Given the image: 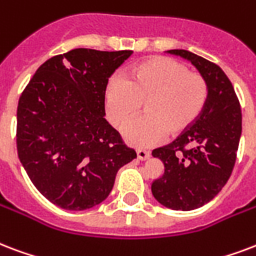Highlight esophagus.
<instances>
[{"instance_id": "34e87169", "label": "esophagus", "mask_w": 256, "mask_h": 256, "mask_svg": "<svg viewBox=\"0 0 256 256\" xmlns=\"http://www.w3.org/2000/svg\"><path fill=\"white\" fill-rule=\"evenodd\" d=\"M136 156H138V158L142 160V161H145L150 157V153L148 150H144V149H136Z\"/></svg>"}]
</instances>
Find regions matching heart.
Segmentation results:
<instances>
[{
  "label": "heart",
  "instance_id": "obj_1",
  "mask_svg": "<svg viewBox=\"0 0 256 256\" xmlns=\"http://www.w3.org/2000/svg\"><path fill=\"white\" fill-rule=\"evenodd\" d=\"M210 88L206 78L166 56H154L128 71L126 80L115 78L106 90L107 116L115 128L128 124L124 138L134 146H150L185 132L204 111Z\"/></svg>",
  "mask_w": 256,
  "mask_h": 256
}]
</instances>
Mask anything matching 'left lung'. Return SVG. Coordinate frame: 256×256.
<instances>
[{"mask_svg": "<svg viewBox=\"0 0 256 256\" xmlns=\"http://www.w3.org/2000/svg\"><path fill=\"white\" fill-rule=\"evenodd\" d=\"M169 54L186 58L210 88L204 111L174 141L152 152L162 161L164 174L153 181L156 200L174 210H192L210 202L227 184L236 161L242 110L232 83L210 60L185 50Z\"/></svg>", "mask_w": 256, "mask_h": 256, "instance_id": "obj_1", "label": "left lung"}]
</instances>
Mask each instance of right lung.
<instances>
[{
  "label": "right lung",
  "mask_w": 256,
  "mask_h": 256,
  "mask_svg": "<svg viewBox=\"0 0 256 256\" xmlns=\"http://www.w3.org/2000/svg\"><path fill=\"white\" fill-rule=\"evenodd\" d=\"M132 50L76 48L42 64L17 107V153L42 196L68 210L106 200L136 157L106 120L110 78Z\"/></svg>",
  "instance_id": "obj_1"
}]
</instances>
